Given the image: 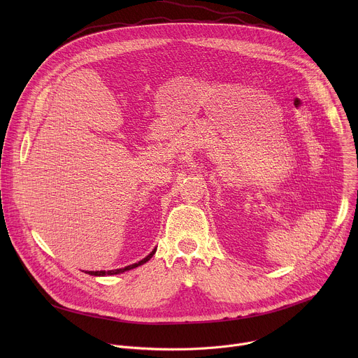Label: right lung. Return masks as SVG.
<instances>
[{
    "label": "right lung",
    "mask_w": 358,
    "mask_h": 358,
    "mask_svg": "<svg viewBox=\"0 0 358 358\" xmlns=\"http://www.w3.org/2000/svg\"><path fill=\"white\" fill-rule=\"evenodd\" d=\"M156 253V249L155 250H151L147 257L144 258V259H141L140 262H137V264H133V265H129V266H126V268H123V269H115V271H96V272H87L89 275H92V276H108V275H119V273H123V272H126V271H130V269H134V268H137V266H140V265H143V264H145L147 261H150L151 258H152V255Z\"/></svg>",
    "instance_id": "1"
}]
</instances>
